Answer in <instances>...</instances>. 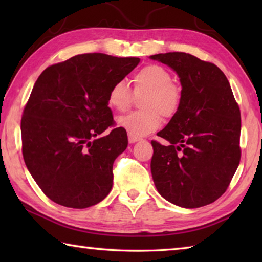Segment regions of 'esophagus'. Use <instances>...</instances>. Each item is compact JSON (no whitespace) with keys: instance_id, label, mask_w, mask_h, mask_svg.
Here are the masks:
<instances>
[{"instance_id":"1","label":"esophagus","mask_w":262,"mask_h":262,"mask_svg":"<svg viewBox=\"0 0 262 262\" xmlns=\"http://www.w3.org/2000/svg\"><path fill=\"white\" fill-rule=\"evenodd\" d=\"M128 141H129V143H135V142L141 141V137L134 136V135H132V134H128Z\"/></svg>"}]
</instances>
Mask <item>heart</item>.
<instances>
[{
    "instance_id": "1",
    "label": "heart",
    "mask_w": 262,
    "mask_h": 262,
    "mask_svg": "<svg viewBox=\"0 0 262 262\" xmlns=\"http://www.w3.org/2000/svg\"><path fill=\"white\" fill-rule=\"evenodd\" d=\"M135 96H143L140 106L143 111L132 112L117 120L118 126L128 134L144 136L162 126V116L170 118L178 112L181 103L179 86L172 83V75L158 64H150L139 70L133 77ZM133 100L129 86L125 81L115 82L107 96L108 106L118 112L128 108Z\"/></svg>"
}]
</instances>
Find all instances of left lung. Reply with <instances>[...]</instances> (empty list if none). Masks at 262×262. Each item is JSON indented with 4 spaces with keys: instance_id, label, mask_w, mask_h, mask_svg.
Listing matches in <instances>:
<instances>
[{
    "instance_id": "1",
    "label": "left lung",
    "mask_w": 262,
    "mask_h": 262,
    "mask_svg": "<svg viewBox=\"0 0 262 262\" xmlns=\"http://www.w3.org/2000/svg\"><path fill=\"white\" fill-rule=\"evenodd\" d=\"M149 57L176 72L181 84L178 112L157 133L170 144L151 142L155 186L176 206H207L227 190L241 161V111L231 86L217 66L187 53Z\"/></svg>"
}]
</instances>
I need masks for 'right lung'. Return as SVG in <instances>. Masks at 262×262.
<instances>
[{"mask_svg": "<svg viewBox=\"0 0 262 262\" xmlns=\"http://www.w3.org/2000/svg\"><path fill=\"white\" fill-rule=\"evenodd\" d=\"M139 57L89 53L46 68L38 77L21 117L23 157L46 196L83 209L107 196L113 163L128 145L114 128L110 89L122 81Z\"/></svg>", "mask_w": 262, "mask_h": 262, "instance_id": "add662e5", "label": "right lung"}]
</instances>
